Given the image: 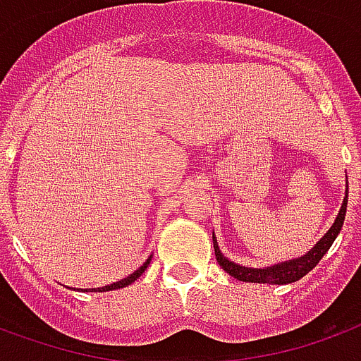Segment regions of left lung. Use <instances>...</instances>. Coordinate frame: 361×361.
Returning a JSON list of instances; mask_svg holds the SVG:
<instances>
[{
	"mask_svg": "<svg viewBox=\"0 0 361 361\" xmlns=\"http://www.w3.org/2000/svg\"><path fill=\"white\" fill-rule=\"evenodd\" d=\"M346 204H348V188H346V197H344L343 207H341V212H338L337 220L331 226V229L327 233L323 235L322 239L317 241V245L312 250H308V255L300 256L296 260H289V262L277 264V266H271V268L266 269H256V268H245V266H237V264L229 262L226 256L221 255L220 248H218V243L212 237L214 241V252L216 260L220 264L221 268L228 271L229 276L239 279V281H248V283H271V285H287V283H295L298 279H302L310 269H314L317 266V262L322 260L323 255L329 250V247L333 245V241L337 239V235L341 233V228L344 224V216H346Z\"/></svg>",
	"mask_w": 361,
	"mask_h": 361,
	"instance_id": "obj_1",
	"label": "left lung"
}]
</instances>
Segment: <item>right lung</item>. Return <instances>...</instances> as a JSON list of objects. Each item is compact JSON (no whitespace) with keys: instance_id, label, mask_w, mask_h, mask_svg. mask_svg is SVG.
Returning a JSON list of instances; mask_svg holds the SVG:
<instances>
[{"instance_id":"1","label":"right lung","mask_w":361,"mask_h":361,"mask_svg":"<svg viewBox=\"0 0 361 361\" xmlns=\"http://www.w3.org/2000/svg\"><path fill=\"white\" fill-rule=\"evenodd\" d=\"M149 262H151V258H149V260H147V262L143 264L140 269H135L132 276H128L126 279H120V281L111 283V285H105V287H99V289H90V290H99V293H105V290H114V289H120V287H126V285L133 283L135 279H140L141 274H143V271L147 269V266H149ZM85 290H87V289H85Z\"/></svg>"}]
</instances>
